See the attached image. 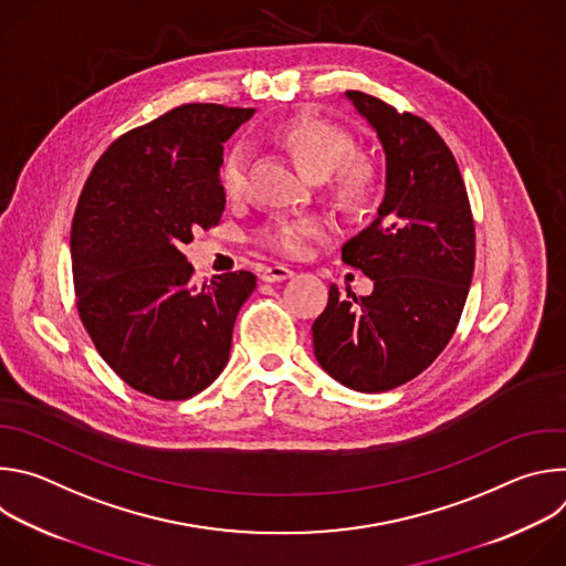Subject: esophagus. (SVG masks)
Wrapping results in <instances>:
<instances>
[{"label":"esophagus","instance_id":"34e87169","mask_svg":"<svg viewBox=\"0 0 566 566\" xmlns=\"http://www.w3.org/2000/svg\"><path fill=\"white\" fill-rule=\"evenodd\" d=\"M289 277H293V271H291V269H286V266H280V264L266 266V269L262 271V280H264V282H269V284L284 282V280H289Z\"/></svg>","mask_w":566,"mask_h":566}]
</instances>
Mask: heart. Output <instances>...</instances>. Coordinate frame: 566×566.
<instances>
[{"label": "heart", "instance_id": "1", "mask_svg": "<svg viewBox=\"0 0 566 566\" xmlns=\"http://www.w3.org/2000/svg\"><path fill=\"white\" fill-rule=\"evenodd\" d=\"M271 140L284 147L304 175L319 181L336 172V192L347 203H365L376 184V175L367 160L352 158L356 151L354 138L317 118H291L273 129ZM221 188L228 197H239L247 184V151L244 147H232L219 170ZM322 230L319 219H280L269 223L260 232V241L264 247L284 253L300 255L308 239Z\"/></svg>", "mask_w": 566, "mask_h": 566}]
</instances>
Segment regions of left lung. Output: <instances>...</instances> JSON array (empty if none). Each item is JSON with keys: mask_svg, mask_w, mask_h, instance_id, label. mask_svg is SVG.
<instances>
[{"mask_svg": "<svg viewBox=\"0 0 566 566\" xmlns=\"http://www.w3.org/2000/svg\"><path fill=\"white\" fill-rule=\"evenodd\" d=\"M345 98L385 154L374 221L343 247L374 291L329 286L313 354L345 387L376 394L419 376L450 343L474 271V223L457 160L430 123L363 92Z\"/></svg>", "mask_w": 566, "mask_h": 566, "instance_id": "left-lung-1", "label": "left lung"}]
</instances>
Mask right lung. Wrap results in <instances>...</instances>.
I'll return each instance as SVG.
<instances>
[{
  "label": "right lung",
  "instance_id": "right-lung-1",
  "mask_svg": "<svg viewBox=\"0 0 566 566\" xmlns=\"http://www.w3.org/2000/svg\"><path fill=\"white\" fill-rule=\"evenodd\" d=\"M255 109L181 105L114 140L94 166L71 226L77 313L103 360L134 389L184 400L226 367L234 317L255 275L197 289L181 253L219 223L223 143Z\"/></svg>",
  "mask_w": 566,
  "mask_h": 566
}]
</instances>
